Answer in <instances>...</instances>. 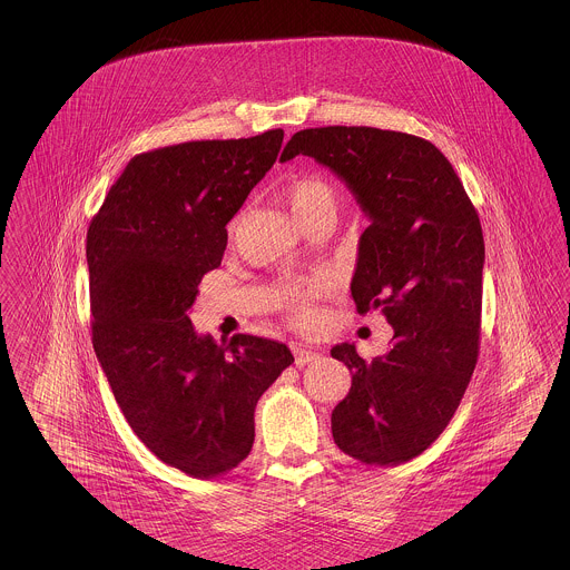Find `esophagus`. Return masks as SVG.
<instances>
[{
  "mask_svg": "<svg viewBox=\"0 0 570 570\" xmlns=\"http://www.w3.org/2000/svg\"><path fill=\"white\" fill-rule=\"evenodd\" d=\"M293 351H295V363H297L298 367L321 358V354L316 353V351H309V348H303V346H295Z\"/></svg>",
  "mask_w": 570,
  "mask_h": 570,
  "instance_id": "1",
  "label": "esophagus"
}]
</instances>
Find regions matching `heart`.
<instances>
[{
    "mask_svg": "<svg viewBox=\"0 0 570 570\" xmlns=\"http://www.w3.org/2000/svg\"><path fill=\"white\" fill-rule=\"evenodd\" d=\"M284 200L291 207L293 216L305 230H312L323 224H333L340 212V190L337 186L318 173H305L295 177L284 188ZM244 224V216H237L230 224V233H237ZM312 291H293L288 295V312L297 325H309L314 321V307L309 301Z\"/></svg>",
    "mask_w": 570,
    "mask_h": 570,
    "instance_id": "1",
    "label": "heart"
}]
</instances>
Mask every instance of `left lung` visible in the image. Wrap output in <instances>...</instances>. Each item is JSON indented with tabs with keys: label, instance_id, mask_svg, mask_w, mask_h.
Masks as SVG:
<instances>
[{
	"label": "left lung",
	"instance_id": "obj_1",
	"mask_svg": "<svg viewBox=\"0 0 570 570\" xmlns=\"http://www.w3.org/2000/svg\"><path fill=\"white\" fill-rule=\"evenodd\" d=\"M328 166L370 217L358 242L356 312L379 307L389 353L331 356L353 386L331 414L335 444L354 460L395 465L421 455L460 406L479 358L485 242L479 214L442 151L421 136L367 126L307 128L279 160Z\"/></svg>",
	"mask_w": 570,
	"mask_h": 570
}]
</instances>
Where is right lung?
Segmentation results:
<instances>
[{"label":"right lung","instance_id":"1","mask_svg":"<svg viewBox=\"0 0 570 570\" xmlns=\"http://www.w3.org/2000/svg\"><path fill=\"white\" fill-rule=\"evenodd\" d=\"M284 130L190 140L135 156L87 230L91 342L110 391L158 460L230 472L254 444V407L295 361L286 344L196 335L188 309L217 269L226 224L277 160Z\"/></svg>","mask_w":570,"mask_h":570}]
</instances>
